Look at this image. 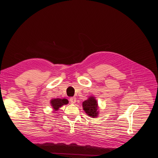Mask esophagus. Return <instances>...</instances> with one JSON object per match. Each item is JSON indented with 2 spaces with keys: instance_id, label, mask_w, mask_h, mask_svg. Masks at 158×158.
<instances>
[{
  "instance_id": "1",
  "label": "esophagus",
  "mask_w": 158,
  "mask_h": 158,
  "mask_svg": "<svg viewBox=\"0 0 158 158\" xmlns=\"http://www.w3.org/2000/svg\"><path fill=\"white\" fill-rule=\"evenodd\" d=\"M69 100H70V102H71L72 104H75L76 102V98L75 97L71 98Z\"/></svg>"
}]
</instances>
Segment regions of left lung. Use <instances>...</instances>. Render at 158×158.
<instances>
[{
  "mask_svg": "<svg viewBox=\"0 0 158 158\" xmlns=\"http://www.w3.org/2000/svg\"><path fill=\"white\" fill-rule=\"evenodd\" d=\"M83 110L85 113L91 118H96L99 114V106L96 97L91 96L87 100L82 102Z\"/></svg>",
  "mask_w": 158,
  "mask_h": 158,
  "instance_id": "1",
  "label": "left lung"
}]
</instances>
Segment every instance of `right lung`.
I'll return each mask as SVG.
<instances>
[{"label": "right lung", "mask_w": 158, "mask_h": 158, "mask_svg": "<svg viewBox=\"0 0 158 158\" xmlns=\"http://www.w3.org/2000/svg\"><path fill=\"white\" fill-rule=\"evenodd\" d=\"M69 103V101L66 99L55 98L51 100L50 104L53 109L54 112H56L62 106L66 105Z\"/></svg>", "instance_id": "obj_1"}]
</instances>
